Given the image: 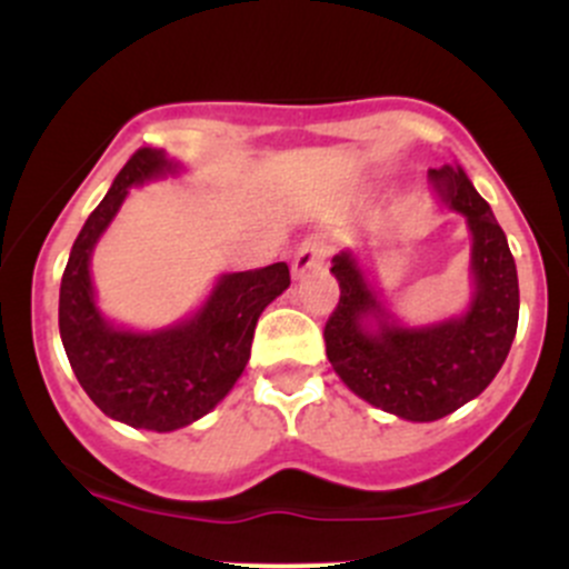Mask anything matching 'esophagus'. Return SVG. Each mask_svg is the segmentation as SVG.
<instances>
[{
	"instance_id": "34e87169",
	"label": "esophagus",
	"mask_w": 569,
	"mask_h": 569,
	"mask_svg": "<svg viewBox=\"0 0 569 569\" xmlns=\"http://www.w3.org/2000/svg\"><path fill=\"white\" fill-rule=\"evenodd\" d=\"M327 256H330V244H327V239L321 237L306 239V242H302L295 252L291 272H295V278H306V274L319 272V269H325Z\"/></svg>"
}]
</instances>
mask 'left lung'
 <instances>
[{"label": "left lung", "mask_w": 569, "mask_h": 569, "mask_svg": "<svg viewBox=\"0 0 569 569\" xmlns=\"http://www.w3.org/2000/svg\"><path fill=\"white\" fill-rule=\"evenodd\" d=\"M440 198L468 220L473 300L460 319L401 327L382 308L352 252L332 258L338 297L325 325L327 360L349 391L407 421H438L476 399L507 360L518 332V269L507 233L465 170H429ZM366 318L378 330L365 327Z\"/></svg>", "instance_id": "left-lung-1"}]
</instances>
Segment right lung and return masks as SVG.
<instances>
[{
  "label": "right lung",
  "instance_id": "1",
  "mask_svg": "<svg viewBox=\"0 0 569 569\" xmlns=\"http://www.w3.org/2000/svg\"><path fill=\"white\" fill-rule=\"evenodd\" d=\"M157 148L131 153L79 231L60 283V338L79 386L114 421L173 432L214 410L250 360L263 308L291 283L283 261L222 274L192 319L157 332L118 330L96 308L90 256L129 187L176 173Z\"/></svg>",
  "mask_w": 569,
  "mask_h": 569
}]
</instances>
